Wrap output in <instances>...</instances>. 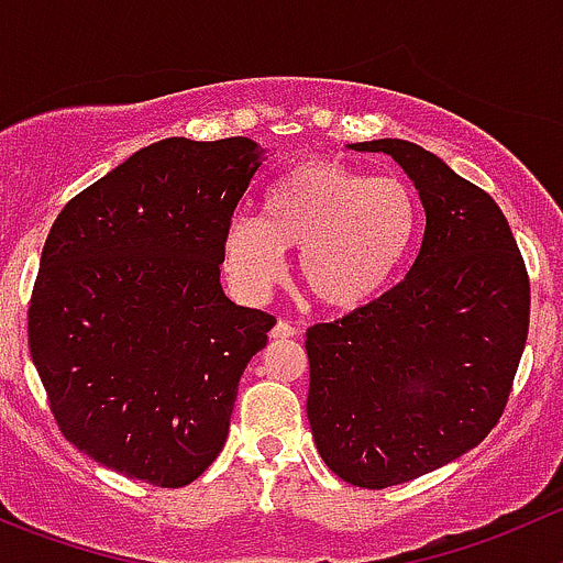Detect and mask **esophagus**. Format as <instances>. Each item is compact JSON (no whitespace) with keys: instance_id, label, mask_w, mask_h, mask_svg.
I'll return each instance as SVG.
<instances>
[{"instance_id":"obj_1","label":"esophagus","mask_w":563,"mask_h":563,"mask_svg":"<svg viewBox=\"0 0 563 563\" xmlns=\"http://www.w3.org/2000/svg\"><path fill=\"white\" fill-rule=\"evenodd\" d=\"M271 336L273 340H290V336H296V329L290 323H285V320H278L271 329Z\"/></svg>"}]
</instances>
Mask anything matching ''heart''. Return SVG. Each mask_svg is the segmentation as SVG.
<instances>
[{
  "mask_svg": "<svg viewBox=\"0 0 563 563\" xmlns=\"http://www.w3.org/2000/svg\"><path fill=\"white\" fill-rule=\"evenodd\" d=\"M415 234V196L398 176L309 159L267 187L262 218L229 221L223 267L240 296L262 301L285 278L287 251L301 249L298 276L309 296L329 309H356L389 285Z\"/></svg>",
  "mask_w": 563,
  "mask_h": 563,
  "instance_id": "obj_1",
  "label": "heart"
}]
</instances>
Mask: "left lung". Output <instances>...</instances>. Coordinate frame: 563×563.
Segmentation results:
<instances>
[{
    "label": "left lung",
    "mask_w": 563,
    "mask_h": 563,
    "mask_svg": "<svg viewBox=\"0 0 563 563\" xmlns=\"http://www.w3.org/2000/svg\"><path fill=\"white\" fill-rule=\"evenodd\" d=\"M389 154L426 210L406 278L307 331V415L331 473L387 489L473 451L497 426L528 340L531 285L495 198L398 137Z\"/></svg>",
    "instance_id": "left-lung-1"
}]
</instances>
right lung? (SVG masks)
<instances>
[{
    "label": "right lung",
    "mask_w": 563,
    "mask_h": 563,
    "mask_svg": "<svg viewBox=\"0 0 563 563\" xmlns=\"http://www.w3.org/2000/svg\"><path fill=\"white\" fill-rule=\"evenodd\" d=\"M265 159L249 137H165L57 216L30 353L77 451L179 489L221 453L238 384L276 318L221 287L223 232Z\"/></svg>",
    "instance_id": "1"
}]
</instances>
